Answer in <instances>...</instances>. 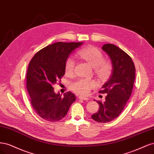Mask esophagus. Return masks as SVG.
Here are the masks:
<instances>
[{
    "label": "esophagus",
    "mask_w": 154,
    "mask_h": 154,
    "mask_svg": "<svg viewBox=\"0 0 154 154\" xmlns=\"http://www.w3.org/2000/svg\"><path fill=\"white\" fill-rule=\"evenodd\" d=\"M79 98L82 99V100H86V101L89 100V98L88 97H83V96H79Z\"/></svg>",
    "instance_id": "esophagus-1"
}]
</instances>
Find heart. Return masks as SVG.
Here are the masks:
<instances>
[{
    "label": "heart",
    "instance_id": "1",
    "mask_svg": "<svg viewBox=\"0 0 154 154\" xmlns=\"http://www.w3.org/2000/svg\"><path fill=\"white\" fill-rule=\"evenodd\" d=\"M79 56L94 68V72L100 79H105L112 72V64L104 60V56L100 51L96 47H90L82 49L78 52ZM76 63L75 59L68 57L64 63V72L68 75L73 74ZM96 86L95 81L90 79L79 78L70 84V88L75 93L81 95H87L92 88Z\"/></svg>",
    "mask_w": 154,
    "mask_h": 154
}]
</instances>
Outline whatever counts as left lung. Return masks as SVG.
I'll list each match as a JSON object with an SVG mask.
<instances>
[{"instance_id": "left-lung-1", "label": "left lung", "mask_w": 154, "mask_h": 154, "mask_svg": "<svg viewBox=\"0 0 154 154\" xmlns=\"http://www.w3.org/2000/svg\"><path fill=\"white\" fill-rule=\"evenodd\" d=\"M102 49L110 57L113 70L109 79L99 91L106 94V100L97 102L99 110L91 118L98 122L107 123L116 118L125 107L132 93L136 68L131 57L115 45L105 44Z\"/></svg>"}]
</instances>
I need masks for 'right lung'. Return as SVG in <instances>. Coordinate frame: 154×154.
<instances>
[{"label":"right lung","instance_id":"1","mask_svg":"<svg viewBox=\"0 0 154 154\" xmlns=\"http://www.w3.org/2000/svg\"><path fill=\"white\" fill-rule=\"evenodd\" d=\"M82 42H57L36 52L29 63L26 86L31 103L39 116L47 121L61 120L66 115L75 95L68 91L61 97L53 86L64 75V63Z\"/></svg>","mask_w":154,"mask_h":154}]
</instances>
